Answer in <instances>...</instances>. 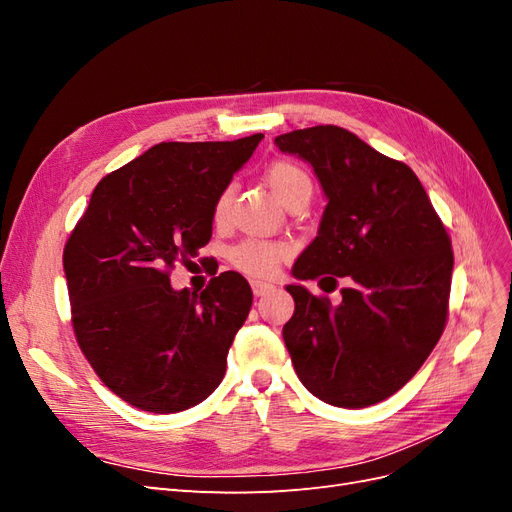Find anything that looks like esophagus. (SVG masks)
Here are the masks:
<instances>
[{
    "instance_id": "1",
    "label": "esophagus",
    "mask_w": 512,
    "mask_h": 512,
    "mask_svg": "<svg viewBox=\"0 0 512 512\" xmlns=\"http://www.w3.org/2000/svg\"><path fill=\"white\" fill-rule=\"evenodd\" d=\"M273 290V284H267V282H252V292L254 297H265L267 292Z\"/></svg>"
}]
</instances>
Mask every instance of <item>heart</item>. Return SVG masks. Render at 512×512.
<instances>
[{
  "mask_svg": "<svg viewBox=\"0 0 512 512\" xmlns=\"http://www.w3.org/2000/svg\"><path fill=\"white\" fill-rule=\"evenodd\" d=\"M267 181L273 194L288 207L292 200L312 196V179L305 170L294 162H273L267 168ZM230 200L232 188H224L215 196L211 205V222L215 226H224L230 215ZM290 250L284 243L275 241H260V239H245L232 247L228 258L230 265L237 271L254 277V280H267L280 271V265L288 258Z\"/></svg>",
  "mask_w": 512,
  "mask_h": 512,
  "instance_id": "heart-1",
  "label": "heart"
}]
</instances>
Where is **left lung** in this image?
Returning a JSON list of instances; mask_svg holds the SVG:
<instances>
[{
    "label": "left lung",
    "instance_id": "left-lung-1",
    "mask_svg": "<svg viewBox=\"0 0 512 512\" xmlns=\"http://www.w3.org/2000/svg\"><path fill=\"white\" fill-rule=\"evenodd\" d=\"M275 145L312 164L329 198L292 275H333L327 292L335 277H348L339 305L286 286L294 314L282 335L294 371L331 406H374L421 369L446 327L451 237L412 168L352 132L314 126L277 136Z\"/></svg>",
    "mask_w": 512,
    "mask_h": 512
}]
</instances>
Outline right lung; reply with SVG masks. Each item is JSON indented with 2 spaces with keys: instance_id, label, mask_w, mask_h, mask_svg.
<instances>
[{
  "instance_id": "1",
  "label": "right lung",
  "mask_w": 512,
  "mask_h": 512,
  "mask_svg": "<svg viewBox=\"0 0 512 512\" xmlns=\"http://www.w3.org/2000/svg\"><path fill=\"white\" fill-rule=\"evenodd\" d=\"M262 134L224 143H160L108 173L64 247L72 329L98 378L130 406L173 414L224 378L252 307L226 271L203 292L170 286L211 239V205Z\"/></svg>"
}]
</instances>
